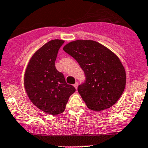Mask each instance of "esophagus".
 <instances>
[{
	"mask_svg": "<svg viewBox=\"0 0 148 148\" xmlns=\"http://www.w3.org/2000/svg\"><path fill=\"white\" fill-rule=\"evenodd\" d=\"M78 84H78V82H76L75 84H74V88H75L76 89H77V88H78Z\"/></svg>",
	"mask_w": 148,
	"mask_h": 148,
	"instance_id": "1",
	"label": "esophagus"
}]
</instances>
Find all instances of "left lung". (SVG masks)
<instances>
[{"label":"left lung","mask_w":148,"mask_h":148,"mask_svg":"<svg viewBox=\"0 0 148 148\" xmlns=\"http://www.w3.org/2000/svg\"><path fill=\"white\" fill-rule=\"evenodd\" d=\"M63 50L78 62L86 82L78 87L87 108L101 111L117 102L126 86V71L112 51L92 40H77Z\"/></svg>","instance_id":"8db88e82"}]
</instances>
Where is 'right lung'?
<instances>
[{"label":"right lung","mask_w":148,"mask_h":148,"mask_svg":"<svg viewBox=\"0 0 148 148\" xmlns=\"http://www.w3.org/2000/svg\"><path fill=\"white\" fill-rule=\"evenodd\" d=\"M64 40H51L32 56L24 73V85L32 103L47 114L62 113L69 96L75 92L65 82L62 73L56 69L55 62Z\"/></svg>","instance_id":"obj_1"}]
</instances>
